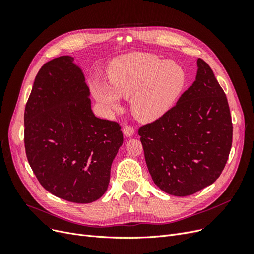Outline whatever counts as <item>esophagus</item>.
I'll return each mask as SVG.
<instances>
[{
  "instance_id": "esophagus-1",
  "label": "esophagus",
  "mask_w": 254,
  "mask_h": 254,
  "mask_svg": "<svg viewBox=\"0 0 254 254\" xmlns=\"http://www.w3.org/2000/svg\"><path fill=\"white\" fill-rule=\"evenodd\" d=\"M123 133H124V135H125L126 137L132 136V135L134 134V128L131 127V126L126 125V126L124 127V129H123Z\"/></svg>"
}]
</instances>
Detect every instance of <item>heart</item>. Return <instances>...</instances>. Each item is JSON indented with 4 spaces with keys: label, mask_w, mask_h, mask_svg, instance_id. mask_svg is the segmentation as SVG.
<instances>
[{
    "label": "heart",
    "mask_w": 254,
    "mask_h": 254,
    "mask_svg": "<svg viewBox=\"0 0 254 254\" xmlns=\"http://www.w3.org/2000/svg\"><path fill=\"white\" fill-rule=\"evenodd\" d=\"M108 80L109 84L101 80L91 82L92 93L97 101L117 109L120 96L131 97L130 106L134 118L150 123L173 108L186 87L187 74L173 61L135 52L112 61Z\"/></svg>",
    "instance_id": "heart-1"
}]
</instances>
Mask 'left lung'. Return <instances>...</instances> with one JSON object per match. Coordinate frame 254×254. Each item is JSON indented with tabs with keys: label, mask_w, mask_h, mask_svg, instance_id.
<instances>
[{
	"label": "left lung",
	"mask_w": 254,
	"mask_h": 254,
	"mask_svg": "<svg viewBox=\"0 0 254 254\" xmlns=\"http://www.w3.org/2000/svg\"><path fill=\"white\" fill-rule=\"evenodd\" d=\"M193 84L164 117L139 129L156 186L173 196H190L220 176L232 146L229 104L212 68L198 58Z\"/></svg>",
	"instance_id": "1"
}]
</instances>
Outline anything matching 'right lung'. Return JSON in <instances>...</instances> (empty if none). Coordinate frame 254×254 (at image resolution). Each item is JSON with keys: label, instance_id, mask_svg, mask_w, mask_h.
<instances>
[{"label": "right lung", "instance_id": "add662e5", "mask_svg": "<svg viewBox=\"0 0 254 254\" xmlns=\"http://www.w3.org/2000/svg\"><path fill=\"white\" fill-rule=\"evenodd\" d=\"M90 90L72 56L38 72L24 112L28 163L41 186L64 200L90 203L108 189L123 144L121 126L96 118Z\"/></svg>", "mask_w": 254, "mask_h": 254}]
</instances>
